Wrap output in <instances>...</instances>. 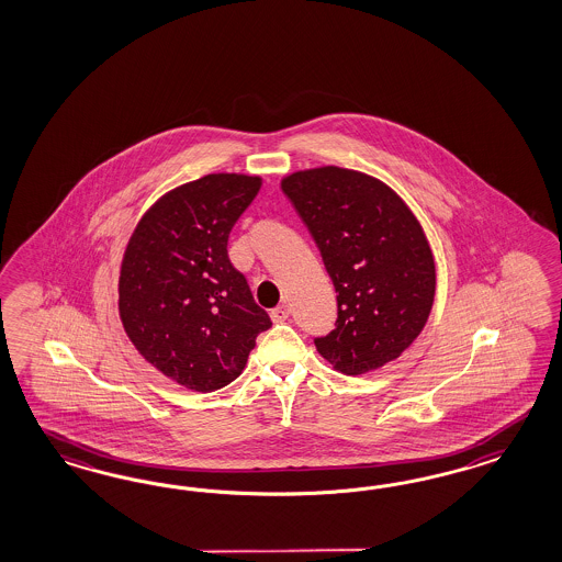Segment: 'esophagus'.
<instances>
[{
  "mask_svg": "<svg viewBox=\"0 0 562 562\" xmlns=\"http://www.w3.org/2000/svg\"><path fill=\"white\" fill-rule=\"evenodd\" d=\"M290 308L289 305H278L270 311L273 324H282L284 319H289Z\"/></svg>",
  "mask_w": 562,
  "mask_h": 562,
  "instance_id": "esophagus-1",
  "label": "esophagus"
}]
</instances>
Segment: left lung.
Instances as JSON below:
<instances>
[{
    "label": "left lung",
    "mask_w": 562,
    "mask_h": 562,
    "mask_svg": "<svg viewBox=\"0 0 562 562\" xmlns=\"http://www.w3.org/2000/svg\"><path fill=\"white\" fill-rule=\"evenodd\" d=\"M280 186L336 289V329L315 340L317 352L350 376L383 369L420 336L435 303L423 224L387 183L360 170H294Z\"/></svg>",
    "instance_id": "obj_1"
}]
</instances>
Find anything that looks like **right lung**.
Wrapping results in <instances>:
<instances>
[{
	"label": "right lung",
	"mask_w": 562,
	"mask_h": 562,
	"mask_svg": "<svg viewBox=\"0 0 562 562\" xmlns=\"http://www.w3.org/2000/svg\"><path fill=\"white\" fill-rule=\"evenodd\" d=\"M261 189L259 175L212 172L154 202L125 245L120 317L156 371L193 392L243 373L272 327L228 259V235Z\"/></svg>",
	"instance_id": "right-lung-1"
}]
</instances>
